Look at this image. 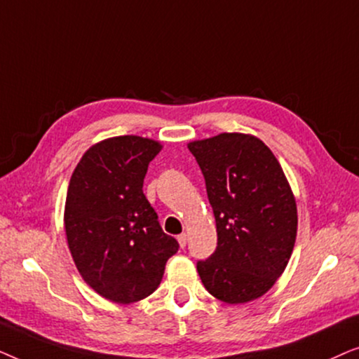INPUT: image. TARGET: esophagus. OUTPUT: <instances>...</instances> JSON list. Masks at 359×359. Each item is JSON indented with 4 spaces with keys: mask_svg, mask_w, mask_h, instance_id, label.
I'll use <instances>...</instances> for the list:
<instances>
[{
    "mask_svg": "<svg viewBox=\"0 0 359 359\" xmlns=\"http://www.w3.org/2000/svg\"><path fill=\"white\" fill-rule=\"evenodd\" d=\"M186 240H188V237H186V233H181V235H178V243H180V247H181V248H184V247H186Z\"/></svg>",
    "mask_w": 359,
    "mask_h": 359,
    "instance_id": "obj_1",
    "label": "esophagus"
}]
</instances>
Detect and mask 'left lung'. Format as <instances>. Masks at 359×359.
Segmentation results:
<instances>
[{"mask_svg":"<svg viewBox=\"0 0 359 359\" xmlns=\"http://www.w3.org/2000/svg\"><path fill=\"white\" fill-rule=\"evenodd\" d=\"M212 205L217 248L198 262L204 287L225 304L262 297L286 269L297 205L273 151L258 137L224 132L189 142Z\"/></svg>","mask_w":359,"mask_h":359,"instance_id":"8db88e82","label":"left lung"}]
</instances>
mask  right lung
I'll use <instances>...</instances> for the list:
<instances>
[{"instance_id":"obj_1","label":"right lung","mask_w":359,"mask_h":359,"mask_svg":"<svg viewBox=\"0 0 359 359\" xmlns=\"http://www.w3.org/2000/svg\"><path fill=\"white\" fill-rule=\"evenodd\" d=\"M161 144L119 135L91 145L73 171L65 233L78 273L101 297L132 304L160 286L178 242L161 230L142 186Z\"/></svg>"}]
</instances>
